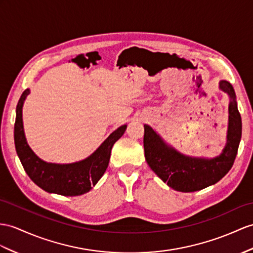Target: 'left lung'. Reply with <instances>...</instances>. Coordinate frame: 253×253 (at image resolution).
Here are the masks:
<instances>
[{"mask_svg": "<svg viewBox=\"0 0 253 253\" xmlns=\"http://www.w3.org/2000/svg\"><path fill=\"white\" fill-rule=\"evenodd\" d=\"M219 88L229 95L230 104L226 144L218 157L206 159L184 156L166 144L151 126H144L146 161L158 177L176 191L194 192L212 186L229 173L235 161L242 138V117L232 84L221 80Z\"/></svg>", "mask_w": 253, "mask_h": 253, "instance_id": "1", "label": "left lung"}]
</instances>
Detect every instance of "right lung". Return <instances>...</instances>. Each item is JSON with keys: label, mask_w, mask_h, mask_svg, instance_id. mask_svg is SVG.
I'll list each match as a JSON object with an SVG mask.
<instances>
[{"label": "right lung", "mask_w": 253, "mask_h": 253, "mask_svg": "<svg viewBox=\"0 0 253 253\" xmlns=\"http://www.w3.org/2000/svg\"><path fill=\"white\" fill-rule=\"evenodd\" d=\"M30 90L23 91L16 108L15 146L24 170L35 184L49 193L77 196L89 192L101 179L109 163L114 144L126 132V125L114 131L92 155L79 162L55 164L42 161L31 149L23 131L22 106Z\"/></svg>", "instance_id": "1"}]
</instances>
